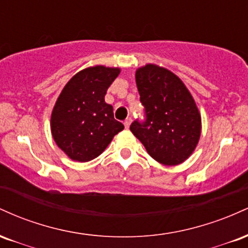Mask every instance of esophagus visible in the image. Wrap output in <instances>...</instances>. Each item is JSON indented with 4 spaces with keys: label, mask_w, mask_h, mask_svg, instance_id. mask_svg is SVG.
Listing matches in <instances>:
<instances>
[{
    "label": "esophagus",
    "mask_w": 248,
    "mask_h": 248,
    "mask_svg": "<svg viewBox=\"0 0 248 248\" xmlns=\"http://www.w3.org/2000/svg\"><path fill=\"white\" fill-rule=\"evenodd\" d=\"M130 124H132V118H127L126 120H124V127H126V128H129Z\"/></svg>",
    "instance_id": "1"
}]
</instances>
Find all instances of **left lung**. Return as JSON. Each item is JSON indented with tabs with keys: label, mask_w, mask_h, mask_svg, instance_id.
<instances>
[{
	"label": "left lung",
	"mask_w": 248,
	"mask_h": 248,
	"mask_svg": "<svg viewBox=\"0 0 248 248\" xmlns=\"http://www.w3.org/2000/svg\"><path fill=\"white\" fill-rule=\"evenodd\" d=\"M136 86L144 119L130 124L148 154L164 166L191 155L201 136V115L186 85L172 72L155 65L136 71Z\"/></svg>",
	"instance_id": "1"
}]
</instances>
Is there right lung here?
Instances as JSON below:
<instances>
[{
    "label": "right lung",
    "instance_id": "1",
    "mask_svg": "<svg viewBox=\"0 0 248 248\" xmlns=\"http://www.w3.org/2000/svg\"><path fill=\"white\" fill-rule=\"evenodd\" d=\"M119 73V69L88 67L62 91L51 115V132L57 146L72 160L98 157L124 128L114 119L113 107L105 102L108 87Z\"/></svg>",
    "mask_w": 248,
    "mask_h": 248
}]
</instances>
